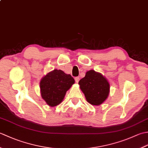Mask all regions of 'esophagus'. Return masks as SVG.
Wrapping results in <instances>:
<instances>
[{
    "instance_id": "1",
    "label": "esophagus",
    "mask_w": 148,
    "mask_h": 148,
    "mask_svg": "<svg viewBox=\"0 0 148 148\" xmlns=\"http://www.w3.org/2000/svg\"><path fill=\"white\" fill-rule=\"evenodd\" d=\"M74 79H75V81H76V83L79 82V77H76L74 78Z\"/></svg>"
}]
</instances>
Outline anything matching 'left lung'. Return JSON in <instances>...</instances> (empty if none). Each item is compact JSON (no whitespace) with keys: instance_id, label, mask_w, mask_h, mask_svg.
<instances>
[{"instance_id":"1","label":"left lung","mask_w":148,"mask_h":148,"mask_svg":"<svg viewBox=\"0 0 148 148\" xmlns=\"http://www.w3.org/2000/svg\"><path fill=\"white\" fill-rule=\"evenodd\" d=\"M79 84L86 100L92 105L99 106L108 98L109 83L101 74L95 71H88Z\"/></svg>"}]
</instances>
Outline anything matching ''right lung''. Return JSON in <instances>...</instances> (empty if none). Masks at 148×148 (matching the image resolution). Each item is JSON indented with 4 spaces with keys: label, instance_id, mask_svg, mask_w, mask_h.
Wrapping results in <instances>:
<instances>
[{
    "label": "right lung",
    "instance_id": "add662e5",
    "mask_svg": "<svg viewBox=\"0 0 148 148\" xmlns=\"http://www.w3.org/2000/svg\"><path fill=\"white\" fill-rule=\"evenodd\" d=\"M74 83V78L70 74L55 69L40 81L41 96L49 106H56L62 102L66 92Z\"/></svg>",
    "mask_w": 148,
    "mask_h": 148
}]
</instances>
